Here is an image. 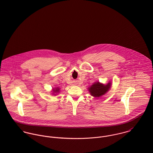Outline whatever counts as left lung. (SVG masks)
I'll return each instance as SVG.
<instances>
[{"mask_svg": "<svg viewBox=\"0 0 153 153\" xmlns=\"http://www.w3.org/2000/svg\"><path fill=\"white\" fill-rule=\"evenodd\" d=\"M111 87V82H109L107 85L101 84L100 82H97L88 88V90L92 96L94 97H100L106 94L109 91Z\"/></svg>", "mask_w": 153, "mask_h": 153, "instance_id": "8db88e82", "label": "left lung"}]
</instances>
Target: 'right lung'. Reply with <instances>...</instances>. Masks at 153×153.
Segmentation results:
<instances>
[{
	"instance_id": "right-lung-1",
	"label": "right lung",
	"mask_w": 153,
	"mask_h": 153,
	"mask_svg": "<svg viewBox=\"0 0 153 153\" xmlns=\"http://www.w3.org/2000/svg\"><path fill=\"white\" fill-rule=\"evenodd\" d=\"M59 91H60V88H55V89H53V94H55V95H56V93H59Z\"/></svg>"
}]
</instances>
